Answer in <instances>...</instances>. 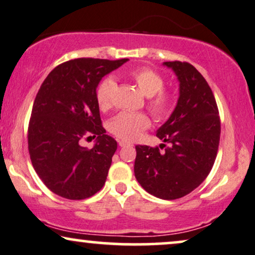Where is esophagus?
I'll return each mask as SVG.
<instances>
[{
  "label": "esophagus",
  "instance_id": "1",
  "mask_svg": "<svg viewBox=\"0 0 255 255\" xmlns=\"http://www.w3.org/2000/svg\"><path fill=\"white\" fill-rule=\"evenodd\" d=\"M129 142H127V141H125V140H121V141H119V146L120 147H127V146H129Z\"/></svg>",
  "mask_w": 255,
  "mask_h": 255
}]
</instances>
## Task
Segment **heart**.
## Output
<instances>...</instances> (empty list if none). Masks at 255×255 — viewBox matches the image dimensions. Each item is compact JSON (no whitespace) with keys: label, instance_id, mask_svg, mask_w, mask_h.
<instances>
[{"label":"heart","instance_id":"obj_1","mask_svg":"<svg viewBox=\"0 0 255 255\" xmlns=\"http://www.w3.org/2000/svg\"><path fill=\"white\" fill-rule=\"evenodd\" d=\"M142 94L148 98V109L153 117L161 120L169 114L172 109L173 99L168 92L163 90L165 81L163 77L155 70L149 68L134 69L129 73ZM117 88V81L114 77L108 76L102 80L96 89V101L101 111H107L112 106V98ZM149 126V119L143 113H119L109 121L108 128L112 134L125 141H131L137 137L142 130Z\"/></svg>","mask_w":255,"mask_h":255}]
</instances>
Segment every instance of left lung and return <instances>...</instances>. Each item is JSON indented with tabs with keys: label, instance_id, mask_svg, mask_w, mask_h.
I'll use <instances>...</instances> for the list:
<instances>
[{
	"label": "left lung",
	"instance_id": "obj_1",
	"mask_svg": "<svg viewBox=\"0 0 255 255\" xmlns=\"http://www.w3.org/2000/svg\"><path fill=\"white\" fill-rule=\"evenodd\" d=\"M179 82V98L156 136L160 148L136 146L134 174L144 191L174 200L189 194L207 178L217 157L220 119L212 89L187 62H163Z\"/></svg>",
	"mask_w": 255,
	"mask_h": 255
}]
</instances>
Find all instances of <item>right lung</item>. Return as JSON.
<instances>
[{
    "instance_id": "add662e5",
    "label": "right lung",
    "mask_w": 255,
    "mask_h": 255,
    "mask_svg": "<svg viewBox=\"0 0 255 255\" xmlns=\"http://www.w3.org/2000/svg\"><path fill=\"white\" fill-rule=\"evenodd\" d=\"M128 59H75L54 68L35 98L28 128V149L40 179L69 200L94 195L107 179L117 141L101 126L96 88L102 77ZM98 135L93 148L81 146Z\"/></svg>"
}]
</instances>
